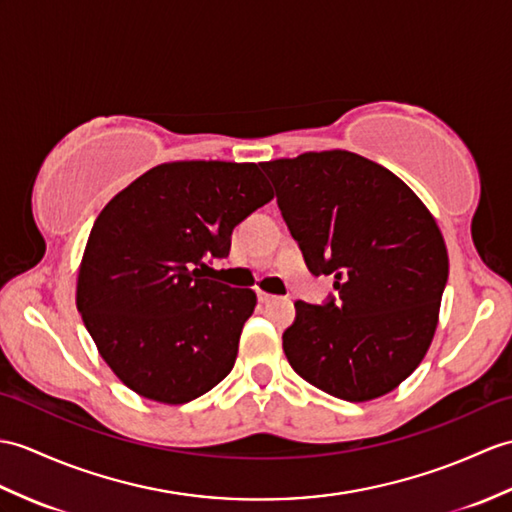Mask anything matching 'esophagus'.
<instances>
[{
    "instance_id": "34e87169",
    "label": "esophagus",
    "mask_w": 512,
    "mask_h": 512,
    "mask_svg": "<svg viewBox=\"0 0 512 512\" xmlns=\"http://www.w3.org/2000/svg\"><path fill=\"white\" fill-rule=\"evenodd\" d=\"M257 296H259V303H264V305L277 301V296H272V294H268V292H259Z\"/></svg>"
}]
</instances>
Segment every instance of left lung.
Masks as SVG:
<instances>
[{"label": "left lung", "instance_id": "1", "mask_svg": "<svg viewBox=\"0 0 512 512\" xmlns=\"http://www.w3.org/2000/svg\"><path fill=\"white\" fill-rule=\"evenodd\" d=\"M314 275H334L340 299L296 301L283 351L305 382L344 401L388 395L436 334L449 275L443 233L423 200L347 150L261 163Z\"/></svg>", "mask_w": 512, "mask_h": 512}]
</instances>
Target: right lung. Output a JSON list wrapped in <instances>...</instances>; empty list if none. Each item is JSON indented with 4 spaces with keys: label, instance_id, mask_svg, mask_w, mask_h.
I'll list each match as a JSON object with an SVG mask.
<instances>
[{
    "label": "right lung",
    "instance_id": "add662e5",
    "mask_svg": "<svg viewBox=\"0 0 512 512\" xmlns=\"http://www.w3.org/2000/svg\"><path fill=\"white\" fill-rule=\"evenodd\" d=\"M275 198L257 163L172 161L135 178L95 218L76 305L102 360L139 397L178 406L231 373L251 288L207 279L231 233Z\"/></svg>",
    "mask_w": 512,
    "mask_h": 512
}]
</instances>
